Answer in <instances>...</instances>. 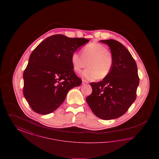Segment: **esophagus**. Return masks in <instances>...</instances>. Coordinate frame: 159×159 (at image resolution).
Here are the masks:
<instances>
[{"label":"esophagus","instance_id":"obj_1","mask_svg":"<svg viewBox=\"0 0 159 159\" xmlns=\"http://www.w3.org/2000/svg\"><path fill=\"white\" fill-rule=\"evenodd\" d=\"M87 83H88V81L84 80H82V84H87Z\"/></svg>","mask_w":159,"mask_h":159}]
</instances>
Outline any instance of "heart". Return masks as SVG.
Masks as SVG:
<instances>
[{
	"label": "heart",
	"mask_w": 159,
	"mask_h": 159,
	"mask_svg": "<svg viewBox=\"0 0 159 159\" xmlns=\"http://www.w3.org/2000/svg\"><path fill=\"white\" fill-rule=\"evenodd\" d=\"M82 53L74 52L71 54V62L76 73H80L88 66V68L82 73L86 80H103L110 75L113 68L114 58L106 46L92 42L83 47Z\"/></svg>",
	"instance_id": "1"
}]
</instances>
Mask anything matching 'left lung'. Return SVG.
<instances>
[{
  "mask_svg": "<svg viewBox=\"0 0 159 159\" xmlns=\"http://www.w3.org/2000/svg\"><path fill=\"white\" fill-rule=\"evenodd\" d=\"M110 47L114 58L107 78L91 82L92 92L86 101L94 114L103 120L117 119L125 113L136 97L139 83L136 62L128 50L113 39L100 40Z\"/></svg>",
  "mask_w": 159,
  "mask_h": 159,
  "instance_id": "8db88e82",
  "label": "left lung"
}]
</instances>
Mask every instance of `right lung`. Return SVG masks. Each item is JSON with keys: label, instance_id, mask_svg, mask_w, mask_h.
Returning <instances> with one entry per match:
<instances>
[{"label": "right lung", "instance_id": "right-lung-1", "mask_svg": "<svg viewBox=\"0 0 159 159\" xmlns=\"http://www.w3.org/2000/svg\"><path fill=\"white\" fill-rule=\"evenodd\" d=\"M88 42L84 38L55 34L46 38L31 53L23 74V93L34 111L40 114L53 112L64 101L68 91L81 84L71 57Z\"/></svg>", "mask_w": 159, "mask_h": 159}]
</instances>
